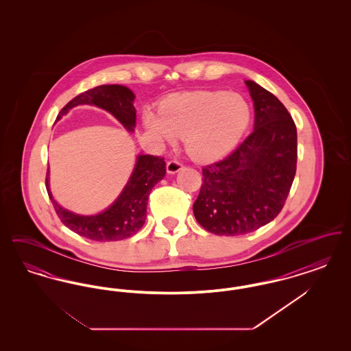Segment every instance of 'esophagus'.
<instances>
[{"mask_svg": "<svg viewBox=\"0 0 351 351\" xmlns=\"http://www.w3.org/2000/svg\"><path fill=\"white\" fill-rule=\"evenodd\" d=\"M180 169H183V165L178 160H169L167 162V172L168 173H176Z\"/></svg>", "mask_w": 351, "mask_h": 351, "instance_id": "obj_1", "label": "esophagus"}]
</instances>
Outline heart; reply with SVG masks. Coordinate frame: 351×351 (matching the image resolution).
Masks as SVG:
<instances>
[{
  "mask_svg": "<svg viewBox=\"0 0 351 351\" xmlns=\"http://www.w3.org/2000/svg\"><path fill=\"white\" fill-rule=\"evenodd\" d=\"M249 119V105L241 96L196 90L169 96L160 104L159 113L143 114V125L159 143L183 138L192 159L209 163L232 151Z\"/></svg>",
  "mask_w": 351,
  "mask_h": 351,
  "instance_id": "obj_1",
  "label": "heart"
}]
</instances>
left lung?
Wrapping results in <instances>:
<instances>
[{
	"mask_svg": "<svg viewBox=\"0 0 351 351\" xmlns=\"http://www.w3.org/2000/svg\"><path fill=\"white\" fill-rule=\"evenodd\" d=\"M254 101L252 133L223 160L202 168L193 215L217 235L251 233L276 217L293 183L296 125L283 104L259 84L245 82Z\"/></svg>",
	"mask_w": 351,
	"mask_h": 351,
	"instance_id": "left-lung-1",
	"label": "left lung"
}]
</instances>
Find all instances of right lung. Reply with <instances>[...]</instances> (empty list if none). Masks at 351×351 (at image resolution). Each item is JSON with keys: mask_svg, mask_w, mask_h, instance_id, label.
I'll return each instance as SVG.
<instances>
[{"mask_svg": "<svg viewBox=\"0 0 351 351\" xmlns=\"http://www.w3.org/2000/svg\"><path fill=\"white\" fill-rule=\"evenodd\" d=\"M135 95L123 85H100L80 93L60 110L59 121L68 110L77 105H95L109 112L128 130L134 132L136 112L133 102ZM47 169L46 188L56 215L69 230L99 242L121 241L138 233L146 221L147 200L151 189L166 175V162L154 155H138L129 182L116 201L104 212L93 216L76 215L60 206L52 197Z\"/></svg>", "mask_w": 351, "mask_h": 351, "instance_id": "add662e5", "label": "right lung"}]
</instances>
